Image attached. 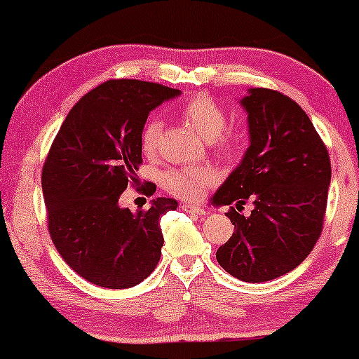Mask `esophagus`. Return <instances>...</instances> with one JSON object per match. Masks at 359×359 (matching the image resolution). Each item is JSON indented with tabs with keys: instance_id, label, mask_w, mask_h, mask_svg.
Masks as SVG:
<instances>
[{
	"instance_id": "obj_1",
	"label": "esophagus",
	"mask_w": 359,
	"mask_h": 359,
	"mask_svg": "<svg viewBox=\"0 0 359 359\" xmlns=\"http://www.w3.org/2000/svg\"><path fill=\"white\" fill-rule=\"evenodd\" d=\"M181 209L186 210V212H191V214H198V215H204L205 214V209L198 208V205H193V204H188V203L181 204Z\"/></svg>"
}]
</instances>
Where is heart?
<instances>
[{"label":"heart","instance_id":"b5f03b06","mask_svg":"<svg viewBox=\"0 0 359 359\" xmlns=\"http://www.w3.org/2000/svg\"><path fill=\"white\" fill-rule=\"evenodd\" d=\"M181 116L204 140L210 142L219 156L225 160L233 158L243 150V130L227 126V112L210 96L199 95L181 106ZM163 134V122L151 117L142 127L140 149L145 156H155ZM214 171L205 166H188V168H168L161 175V184L168 193L186 201H198L205 186L212 184Z\"/></svg>","mask_w":359,"mask_h":359}]
</instances>
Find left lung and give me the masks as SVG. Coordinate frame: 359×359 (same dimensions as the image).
Returning <instances> with one entry per match:
<instances>
[{
	"label": "left lung",
	"mask_w": 359,
	"mask_h": 359,
	"mask_svg": "<svg viewBox=\"0 0 359 359\" xmlns=\"http://www.w3.org/2000/svg\"><path fill=\"white\" fill-rule=\"evenodd\" d=\"M248 112L250 147L242 163L214 194L219 205L241 208L253 200L248 218L230 208L235 225L215 258L245 283H264L299 266L323 229L330 156L301 106L283 93L252 88L242 100Z\"/></svg>",
	"instance_id": "8db88e82"
}]
</instances>
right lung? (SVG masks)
Here are the masks:
<instances>
[{"label":"right lung","instance_id":"obj_1","mask_svg":"<svg viewBox=\"0 0 359 359\" xmlns=\"http://www.w3.org/2000/svg\"><path fill=\"white\" fill-rule=\"evenodd\" d=\"M178 95L158 83L109 80L72 107L52 142L42 168L48 233L68 266L91 284L127 289L156 268L161 215L178 203L156 198L130 212L119 198L139 184L149 112ZM147 186L154 194L156 186Z\"/></svg>","mask_w":359,"mask_h":359}]
</instances>
